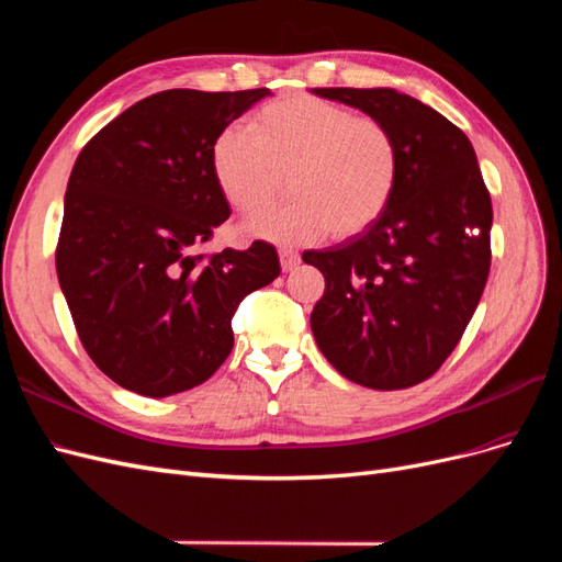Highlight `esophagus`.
Returning a JSON list of instances; mask_svg holds the SVG:
<instances>
[{"label": "esophagus", "mask_w": 562, "mask_h": 562, "mask_svg": "<svg viewBox=\"0 0 562 562\" xmlns=\"http://www.w3.org/2000/svg\"><path fill=\"white\" fill-rule=\"evenodd\" d=\"M279 260H281V269L283 271H293L300 265V252L291 250V248H281L279 250Z\"/></svg>", "instance_id": "34e87169"}]
</instances>
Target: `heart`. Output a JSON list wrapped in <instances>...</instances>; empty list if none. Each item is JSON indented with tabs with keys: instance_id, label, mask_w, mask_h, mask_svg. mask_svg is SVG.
Returning <instances> with one entry per match:
<instances>
[{
	"instance_id": "1",
	"label": "heart",
	"mask_w": 562,
	"mask_h": 562,
	"mask_svg": "<svg viewBox=\"0 0 562 562\" xmlns=\"http://www.w3.org/2000/svg\"><path fill=\"white\" fill-rule=\"evenodd\" d=\"M211 161L241 215L263 210L286 173L294 199L248 223L250 234L283 244L366 234L389 209L401 171L398 145L382 122L312 93L269 100L252 114L250 133H220Z\"/></svg>"
}]
</instances>
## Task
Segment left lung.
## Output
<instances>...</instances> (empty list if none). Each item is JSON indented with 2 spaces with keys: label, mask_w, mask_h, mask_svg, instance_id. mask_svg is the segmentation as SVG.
Wrapping results in <instances>:
<instances>
[{
  "label": "left lung",
  "mask_w": 562,
  "mask_h": 562,
  "mask_svg": "<svg viewBox=\"0 0 562 562\" xmlns=\"http://www.w3.org/2000/svg\"><path fill=\"white\" fill-rule=\"evenodd\" d=\"M382 122L398 145L394 199L366 234L304 250L326 291L316 345L347 380L407 389L462 339L490 274L492 199L462 128L394 89H314Z\"/></svg>",
  "instance_id": "obj_1"
}]
</instances>
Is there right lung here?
Here are the masks:
<instances>
[{
  "label": "right lung",
  "mask_w": 562,
  "mask_h": 562,
  "mask_svg": "<svg viewBox=\"0 0 562 562\" xmlns=\"http://www.w3.org/2000/svg\"><path fill=\"white\" fill-rule=\"evenodd\" d=\"M269 89L161 91L83 145L65 192L56 269L81 347L135 394L206 382L241 300L279 277L277 248L196 252L229 217L213 145Z\"/></svg>",
  "instance_id": "right-lung-1"
}]
</instances>
